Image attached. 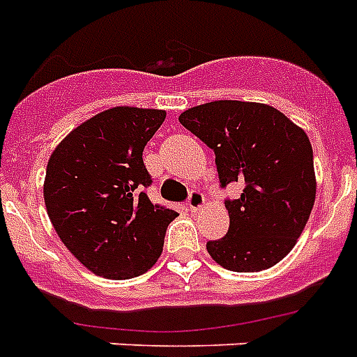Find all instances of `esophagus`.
Listing matches in <instances>:
<instances>
[{
    "instance_id": "1",
    "label": "esophagus",
    "mask_w": 357,
    "mask_h": 357,
    "mask_svg": "<svg viewBox=\"0 0 357 357\" xmlns=\"http://www.w3.org/2000/svg\"><path fill=\"white\" fill-rule=\"evenodd\" d=\"M188 206L192 208V210H201L204 206V195L199 190H193L190 197H188Z\"/></svg>"
}]
</instances>
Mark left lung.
<instances>
[{
  "label": "left lung",
  "mask_w": 357,
  "mask_h": 357,
  "mask_svg": "<svg viewBox=\"0 0 357 357\" xmlns=\"http://www.w3.org/2000/svg\"><path fill=\"white\" fill-rule=\"evenodd\" d=\"M213 149L219 182H243L239 199H227L230 227L208 241V255L236 273L269 269L286 258L315 202L313 149L306 132L280 110L247 101H212L178 116Z\"/></svg>",
  "instance_id": "obj_1"
}]
</instances>
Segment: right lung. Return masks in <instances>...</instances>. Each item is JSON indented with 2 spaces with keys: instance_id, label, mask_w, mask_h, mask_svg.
<instances>
[{
  "instance_id": "obj_1",
  "label": "right lung",
  "mask_w": 357,
  "mask_h": 357,
  "mask_svg": "<svg viewBox=\"0 0 357 357\" xmlns=\"http://www.w3.org/2000/svg\"><path fill=\"white\" fill-rule=\"evenodd\" d=\"M164 110L114 107L71 130L50 156L44 201L66 249L86 269L127 280L160 258L175 210L153 204L144 147Z\"/></svg>"
}]
</instances>
